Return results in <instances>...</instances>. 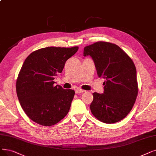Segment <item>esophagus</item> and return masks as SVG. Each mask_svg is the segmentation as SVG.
<instances>
[{"mask_svg":"<svg viewBox=\"0 0 156 156\" xmlns=\"http://www.w3.org/2000/svg\"><path fill=\"white\" fill-rule=\"evenodd\" d=\"M86 91L82 90V89H79V88H77L76 89V90H75V92H76V93H77V94H78V93H84Z\"/></svg>","mask_w":156,"mask_h":156,"instance_id":"34e87169","label":"esophagus"}]
</instances>
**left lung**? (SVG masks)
Masks as SVG:
<instances>
[{"mask_svg": "<svg viewBox=\"0 0 156 156\" xmlns=\"http://www.w3.org/2000/svg\"><path fill=\"white\" fill-rule=\"evenodd\" d=\"M84 48V56L90 55L98 76L105 79L104 93H93L92 114L105 123L122 120L131 111L138 93L133 60L120 47L109 42L97 41Z\"/></svg>", "mask_w": 156, "mask_h": 156, "instance_id": "obj_1", "label": "left lung"}]
</instances>
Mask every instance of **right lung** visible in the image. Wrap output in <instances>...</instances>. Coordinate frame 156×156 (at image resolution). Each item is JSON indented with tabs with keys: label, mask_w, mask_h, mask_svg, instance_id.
<instances>
[{
	"label": "right lung",
	"mask_w": 156,
	"mask_h": 156,
	"mask_svg": "<svg viewBox=\"0 0 156 156\" xmlns=\"http://www.w3.org/2000/svg\"><path fill=\"white\" fill-rule=\"evenodd\" d=\"M78 49V47L42 48L25 60L16 79V93L22 108L36 123L51 126L68 114L75 91L54 86L53 80Z\"/></svg>",
	"instance_id": "obj_1"
}]
</instances>
